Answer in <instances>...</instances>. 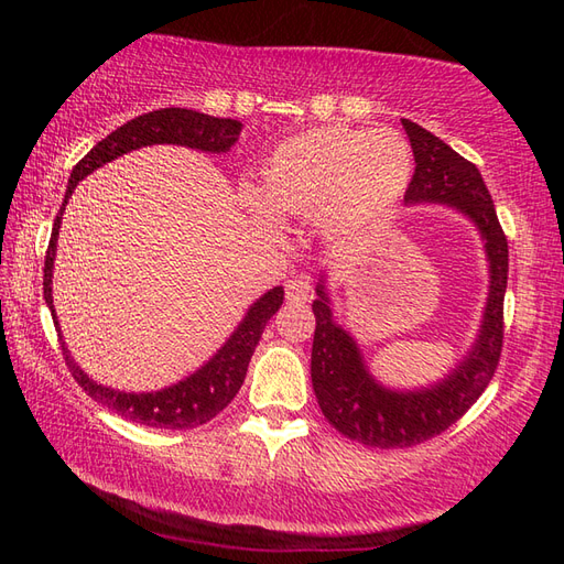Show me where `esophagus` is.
Masks as SVG:
<instances>
[{
	"mask_svg": "<svg viewBox=\"0 0 564 564\" xmlns=\"http://www.w3.org/2000/svg\"><path fill=\"white\" fill-rule=\"evenodd\" d=\"M285 297H289L291 303L313 301V283H310L307 275H295V279L285 283Z\"/></svg>",
	"mask_w": 564,
	"mask_h": 564,
	"instance_id": "1",
	"label": "esophagus"
}]
</instances>
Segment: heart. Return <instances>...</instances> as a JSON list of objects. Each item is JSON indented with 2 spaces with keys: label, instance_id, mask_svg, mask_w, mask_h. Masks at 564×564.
I'll return each mask as SVG.
<instances>
[{
  "label": "heart",
  "instance_id": "obj_1",
  "mask_svg": "<svg viewBox=\"0 0 564 564\" xmlns=\"http://www.w3.org/2000/svg\"><path fill=\"white\" fill-rule=\"evenodd\" d=\"M412 166V148L398 130L315 128L273 148L247 206L263 227L315 218L322 237L344 242L404 196Z\"/></svg>",
  "mask_w": 564,
  "mask_h": 564
}]
</instances>
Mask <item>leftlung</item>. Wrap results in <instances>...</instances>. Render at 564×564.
<instances>
[{
	"mask_svg": "<svg viewBox=\"0 0 564 564\" xmlns=\"http://www.w3.org/2000/svg\"><path fill=\"white\" fill-rule=\"evenodd\" d=\"M412 142L416 170L404 194V206L438 203L465 215L482 237L489 291L475 344L448 376L426 388L394 390L370 373L361 346L332 313L325 273L319 275L313 313V390L327 422L346 438L373 448H406L446 431L470 410L492 380L505 339V293L509 247L501 232L492 196L473 162L460 158L426 128L402 118Z\"/></svg>",
	"mask_w": 564,
	"mask_h": 564,
	"instance_id": "obj_1",
	"label": "left lung"
}]
</instances>
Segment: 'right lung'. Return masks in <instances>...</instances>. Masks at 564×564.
<instances>
[{
	"label": "right lung",
	"instance_id": "right-lung-1",
	"mask_svg": "<svg viewBox=\"0 0 564 564\" xmlns=\"http://www.w3.org/2000/svg\"><path fill=\"white\" fill-rule=\"evenodd\" d=\"M242 133V123L232 121V118H215L208 113H198L191 109H160L142 113L133 121L116 128L111 135H106L97 142L84 158L77 162L75 170L69 174L67 191L63 208L55 215L51 245L45 251V269H43V297L55 322L59 344H63V356L69 368V373L89 394L91 400L104 404L106 410L121 414L128 422L145 424L154 429H191L210 422L215 414H220L227 404L232 402L237 390L242 388L249 358L254 354L257 344L261 339V332L267 322L275 315V310L283 305V289L267 291L254 303L249 305L242 322L235 327L218 351H215L206 364H203L194 373L184 380L174 382L170 388L154 390V392H126L109 386H101L94 378H89L84 370L75 364L69 356L67 344L63 341V332H59L55 305H53V267H55V251H57V235L59 223H63V213L72 191L82 182L84 176L97 172L106 162H113L123 154L150 148V145H182L191 150L223 154L230 152V148L239 140Z\"/></svg>",
	"mask_w": 564,
	"mask_h": 564
}]
</instances>
